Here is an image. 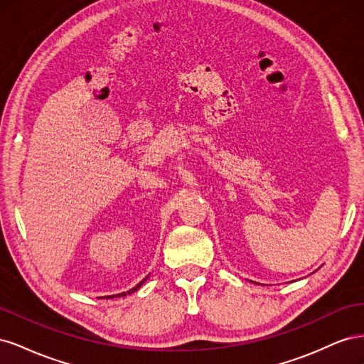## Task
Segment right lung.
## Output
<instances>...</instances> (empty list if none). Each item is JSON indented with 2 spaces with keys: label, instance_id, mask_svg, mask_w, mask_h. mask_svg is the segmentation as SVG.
Masks as SVG:
<instances>
[{
  "label": "right lung",
  "instance_id": "1",
  "mask_svg": "<svg viewBox=\"0 0 364 364\" xmlns=\"http://www.w3.org/2000/svg\"><path fill=\"white\" fill-rule=\"evenodd\" d=\"M146 281H147V278H144V279H142V281H141V282H139V284L136 285V287H134V289H132V290H129L127 293H134V291H135V290H138V289L141 287V285H142V284H144ZM127 293H121V294H117V296H126ZM107 297H109V296H107Z\"/></svg>",
  "mask_w": 364,
  "mask_h": 364
}]
</instances>
